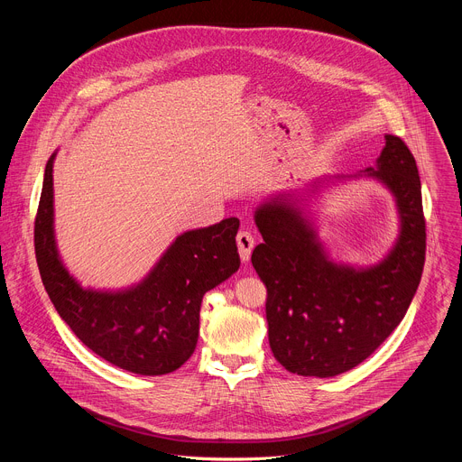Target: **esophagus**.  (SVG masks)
I'll use <instances>...</instances> for the list:
<instances>
[{"mask_svg":"<svg viewBox=\"0 0 462 462\" xmlns=\"http://www.w3.org/2000/svg\"><path fill=\"white\" fill-rule=\"evenodd\" d=\"M237 241V248H239V255L241 261H248L250 259V252L254 248V236L248 230H241L236 237Z\"/></svg>","mask_w":462,"mask_h":462,"instance_id":"34e87169","label":"esophagus"}]
</instances>
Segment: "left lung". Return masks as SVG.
Segmentation results:
<instances>
[{
	"label": "left lung",
	"mask_w": 462,
	"mask_h": 462,
	"mask_svg": "<svg viewBox=\"0 0 462 462\" xmlns=\"http://www.w3.org/2000/svg\"><path fill=\"white\" fill-rule=\"evenodd\" d=\"M397 197L401 237L376 267L355 271L328 261L314 232L280 193L255 210L263 236L252 265L267 287L269 342L276 360L301 376H335L367 356L402 321L420 283L426 259V219L413 153L385 135L376 170Z\"/></svg>",
	"instance_id": "8db88e82"
}]
</instances>
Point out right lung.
Masks as SVG:
<instances>
[{
  "label": "right lung",
  "mask_w": 462,
  "mask_h": 462,
  "mask_svg": "<svg viewBox=\"0 0 462 462\" xmlns=\"http://www.w3.org/2000/svg\"><path fill=\"white\" fill-rule=\"evenodd\" d=\"M52 162L47 161L34 219L43 287L77 338L109 364L148 376L179 369L195 351L203 296L239 269L237 217L175 239L135 289L95 292L63 269L52 232Z\"/></svg>",
  "instance_id": "obj_1"
}]
</instances>
